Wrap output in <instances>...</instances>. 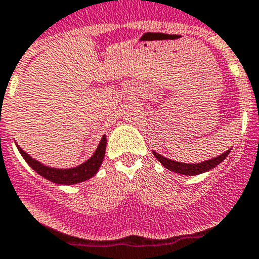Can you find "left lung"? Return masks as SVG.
Returning a JSON list of instances; mask_svg holds the SVG:
<instances>
[{
  "mask_svg": "<svg viewBox=\"0 0 259 259\" xmlns=\"http://www.w3.org/2000/svg\"><path fill=\"white\" fill-rule=\"evenodd\" d=\"M231 149L226 151L225 153L220 154L219 157H214V158L208 159V161H204V162L200 163H183V162H176V161H172V159H168L166 157L161 156V154L153 152L154 157L158 159L159 162L162 163L167 170L174 171L176 174H181V175H198V174L206 172V171L211 170V168L216 167L217 165L224 161L226 157L229 156Z\"/></svg>",
  "mask_w": 259,
  "mask_h": 259,
  "instance_id": "left-lung-1",
  "label": "left lung"
}]
</instances>
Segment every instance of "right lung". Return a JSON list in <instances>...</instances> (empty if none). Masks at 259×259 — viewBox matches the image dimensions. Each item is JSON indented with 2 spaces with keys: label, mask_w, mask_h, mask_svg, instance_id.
Returning a JSON list of instances; mask_svg holds the SVG:
<instances>
[{
  "label": "right lung",
  "mask_w": 259,
  "mask_h": 259,
  "mask_svg": "<svg viewBox=\"0 0 259 259\" xmlns=\"http://www.w3.org/2000/svg\"><path fill=\"white\" fill-rule=\"evenodd\" d=\"M106 141H107V139H106V135H103L100 144H98V148L96 149L93 156L84 163L72 168L48 167V166L42 165L40 162H38V161L31 158V157L29 156V154H26L19 146L18 149L19 152H20L21 156H23V158L28 162V165L30 166L35 172L39 174L40 176H43V178L47 179V180L52 181V183H56V184L72 185L81 183V181L88 180V179L93 178V176L96 175L98 168H100L101 163H102L103 157H105Z\"/></svg>",
  "instance_id": "1"
}]
</instances>
